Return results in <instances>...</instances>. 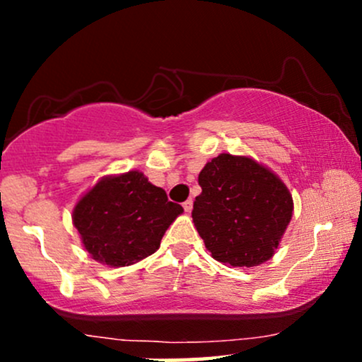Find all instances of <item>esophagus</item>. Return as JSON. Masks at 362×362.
Instances as JSON below:
<instances>
[{"label": "esophagus", "instance_id": "esophagus-1", "mask_svg": "<svg viewBox=\"0 0 362 362\" xmlns=\"http://www.w3.org/2000/svg\"><path fill=\"white\" fill-rule=\"evenodd\" d=\"M184 209H185V213H190V211H192V206H194V202H192V199H187V201L184 202Z\"/></svg>", "mask_w": 362, "mask_h": 362}]
</instances>
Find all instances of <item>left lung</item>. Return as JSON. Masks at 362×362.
Instances as JSON below:
<instances>
[{
    "label": "left lung",
    "instance_id": "left-lung-1",
    "mask_svg": "<svg viewBox=\"0 0 362 362\" xmlns=\"http://www.w3.org/2000/svg\"><path fill=\"white\" fill-rule=\"evenodd\" d=\"M192 219L216 260L253 267L269 260L293 216L288 187L247 156L223 153L199 173Z\"/></svg>",
    "mask_w": 362,
    "mask_h": 362
}]
</instances>
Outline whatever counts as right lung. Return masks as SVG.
Masks as SVG:
<instances>
[{
  "label": "right lung",
  "mask_w": 362,
  "mask_h": 362,
  "mask_svg": "<svg viewBox=\"0 0 362 362\" xmlns=\"http://www.w3.org/2000/svg\"><path fill=\"white\" fill-rule=\"evenodd\" d=\"M184 207L141 172L107 177L80 199L73 223L91 259L112 267L131 265L160 247Z\"/></svg>",
  "instance_id": "add662e5"
}]
</instances>
